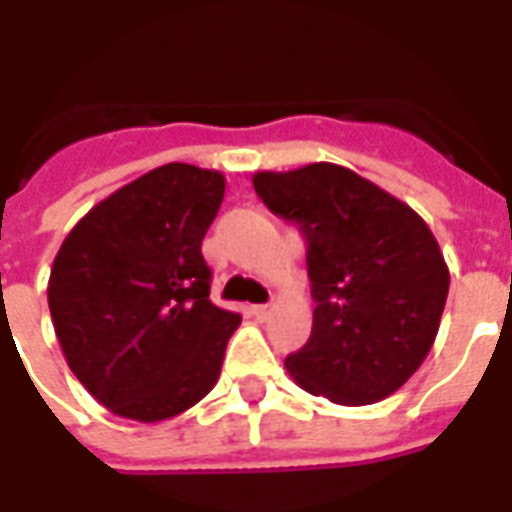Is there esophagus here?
<instances>
[{"label":"esophagus","instance_id":"obj_1","mask_svg":"<svg viewBox=\"0 0 512 512\" xmlns=\"http://www.w3.org/2000/svg\"><path fill=\"white\" fill-rule=\"evenodd\" d=\"M271 312H274L271 304H255V307H252V315H255L257 321H268V318H271Z\"/></svg>","mask_w":512,"mask_h":512}]
</instances>
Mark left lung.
<instances>
[{"mask_svg":"<svg viewBox=\"0 0 512 512\" xmlns=\"http://www.w3.org/2000/svg\"><path fill=\"white\" fill-rule=\"evenodd\" d=\"M255 191L307 238L312 334L285 359L293 381L340 406L384 400L439 334L450 271L417 211L329 161L255 172Z\"/></svg>","mask_w":512,"mask_h":512,"instance_id":"left-lung-1","label":"left lung"}]
</instances>
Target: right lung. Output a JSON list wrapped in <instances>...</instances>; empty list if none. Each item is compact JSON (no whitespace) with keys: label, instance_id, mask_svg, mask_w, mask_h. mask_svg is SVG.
I'll return each instance as SVG.
<instances>
[{"label":"right lung","instance_id":"right-lung-1","mask_svg":"<svg viewBox=\"0 0 512 512\" xmlns=\"http://www.w3.org/2000/svg\"><path fill=\"white\" fill-rule=\"evenodd\" d=\"M222 200V172L164 164L98 202L54 257L65 362L117 417H178L219 381L241 315L208 299L200 246Z\"/></svg>","mask_w":512,"mask_h":512}]
</instances>
